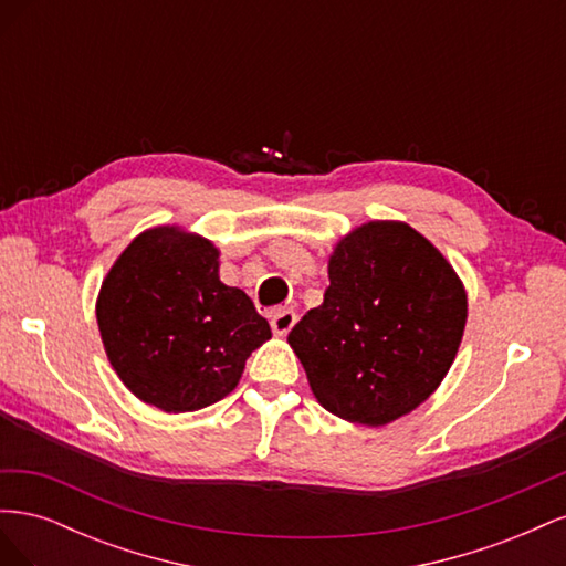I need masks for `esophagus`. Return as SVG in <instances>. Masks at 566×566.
I'll list each match as a JSON object with an SVG mask.
<instances>
[{
	"label": "esophagus",
	"instance_id": "obj_1",
	"mask_svg": "<svg viewBox=\"0 0 566 566\" xmlns=\"http://www.w3.org/2000/svg\"><path fill=\"white\" fill-rule=\"evenodd\" d=\"M297 321L295 312L293 310H276L271 314V331L276 335H287L290 328H293Z\"/></svg>",
	"mask_w": 566,
	"mask_h": 566
}]
</instances>
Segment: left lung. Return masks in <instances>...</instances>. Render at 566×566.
I'll return each instance as SVG.
<instances>
[{"label":"left lung","mask_w":566,"mask_h":566,"mask_svg":"<svg viewBox=\"0 0 566 566\" xmlns=\"http://www.w3.org/2000/svg\"><path fill=\"white\" fill-rule=\"evenodd\" d=\"M323 304L287 335L333 416L380 427L418 408L458 354L468 295L443 254L403 221L342 238Z\"/></svg>","instance_id":"8db88e82"}]
</instances>
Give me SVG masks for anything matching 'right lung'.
I'll return each mask as SVG.
<instances>
[{"label": "right lung", "instance_id": "add662e5", "mask_svg": "<svg viewBox=\"0 0 566 566\" xmlns=\"http://www.w3.org/2000/svg\"><path fill=\"white\" fill-rule=\"evenodd\" d=\"M217 248L177 227L136 235L101 285L96 321L119 380L165 413L224 399L271 337L241 287L219 281Z\"/></svg>", "mask_w": 566, "mask_h": 566}]
</instances>
